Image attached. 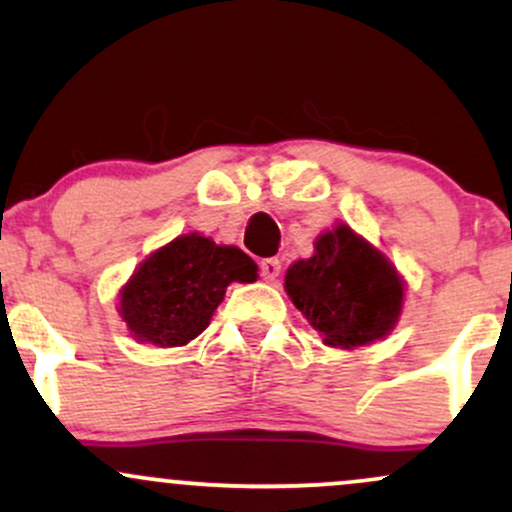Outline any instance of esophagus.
Instances as JSON below:
<instances>
[{
  "mask_svg": "<svg viewBox=\"0 0 512 512\" xmlns=\"http://www.w3.org/2000/svg\"><path fill=\"white\" fill-rule=\"evenodd\" d=\"M260 274L264 281H276L281 274V260H276V257H267V260H262Z\"/></svg>",
  "mask_w": 512,
  "mask_h": 512,
  "instance_id": "obj_1",
  "label": "esophagus"
}]
</instances>
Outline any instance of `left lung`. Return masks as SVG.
<instances>
[{
  "label": "left lung",
  "instance_id": "obj_1",
  "mask_svg": "<svg viewBox=\"0 0 512 512\" xmlns=\"http://www.w3.org/2000/svg\"><path fill=\"white\" fill-rule=\"evenodd\" d=\"M286 293L337 349L373 344L397 325L404 281L380 250L339 223L315 240V255L293 262Z\"/></svg>",
  "mask_w": 512,
  "mask_h": 512
}]
</instances>
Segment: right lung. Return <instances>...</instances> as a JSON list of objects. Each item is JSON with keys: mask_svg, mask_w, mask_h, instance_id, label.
<instances>
[{"mask_svg": "<svg viewBox=\"0 0 512 512\" xmlns=\"http://www.w3.org/2000/svg\"><path fill=\"white\" fill-rule=\"evenodd\" d=\"M255 279L257 264L236 245L187 233L134 269L120 291L117 313L137 342L182 346L207 330L231 281Z\"/></svg>", "mask_w": 512, "mask_h": 512, "instance_id": "obj_1", "label": "right lung"}]
</instances>
